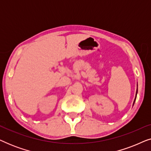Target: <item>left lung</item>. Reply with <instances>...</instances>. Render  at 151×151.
I'll list each match as a JSON object with an SVG mask.
<instances>
[{"instance_id":"left-lung-1","label":"left lung","mask_w":151,"mask_h":151,"mask_svg":"<svg viewBox=\"0 0 151 151\" xmlns=\"http://www.w3.org/2000/svg\"><path fill=\"white\" fill-rule=\"evenodd\" d=\"M135 99H136V98H135Z\"/></svg>"}]
</instances>
